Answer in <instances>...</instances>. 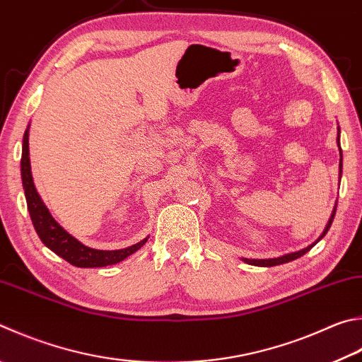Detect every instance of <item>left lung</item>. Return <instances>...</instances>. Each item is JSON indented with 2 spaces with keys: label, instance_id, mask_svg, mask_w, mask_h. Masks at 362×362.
Segmentation results:
<instances>
[{
  "label": "left lung",
  "instance_id": "8db88e82",
  "mask_svg": "<svg viewBox=\"0 0 362 362\" xmlns=\"http://www.w3.org/2000/svg\"><path fill=\"white\" fill-rule=\"evenodd\" d=\"M337 129H339V131H337V146H339V153H340V163H339V182H340V177H341V148H340V128H337ZM334 215H336V207H334L332 214H331V216H329V220H327V223H326V228H325V231L321 233L320 238H318L317 240H315L313 244L308 245V247L302 248V250H298V252H293V253H286V255H284V256H279V258H266V259H252V258H242V261L247 262V264H252V266L271 267V266L285 264V262H290V261H293V259H298V258H300L302 255H305V253L308 252V250H310V248H312L315 244H318V242L325 238L326 233L329 231V228H331V225H332Z\"/></svg>",
  "mask_w": 362,
  "mask_h": 362
}]
</instances>
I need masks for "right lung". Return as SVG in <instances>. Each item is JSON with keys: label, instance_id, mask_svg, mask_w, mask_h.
I'll return each instance as SVG.
<instances>
[{"label": "right lung", "instance_id": "right-lung-1", "mask_svg": "<svg viewBox=\"0 0 362 362\" xmlns=\"http://www.w3.org/2000/svg\"><path fill=\"white\" fill-rule=\"evenodd\" d=\"M30 123L26 127L23 134V146H22V161H21V174H22V183L25 189L26 206H28V212L31 216L33 226H35L39 239L42 244L50 248L52 252L57 253L60 258L66 259L72 266L77 267H104L112 266L127 259L129 255L136 253L144 244H146L148 235L142 239L137 244L120 248V250H96L88 245L82 244L77 240L74 235L69 234L60 223H58L54 216H52L50 210L45 206L41 194L37 193L33 182L31 174V163H30Z\"/></svg>", "mask_w": 362, "mask_h": 362}]
</instances>
